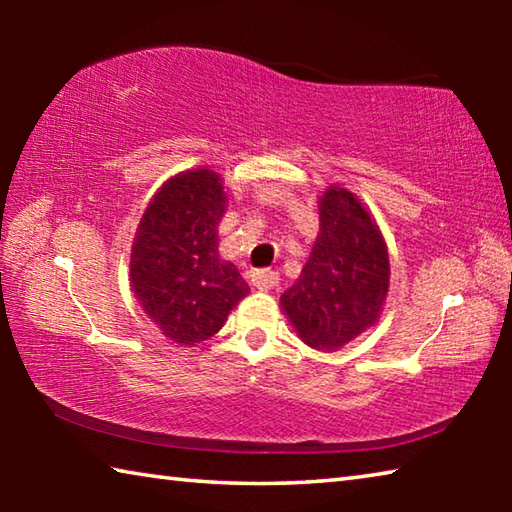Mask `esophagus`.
Listing matches in <instances>:
<instances>
[{
    "mask_svg": "<svg viewBox=\"0 0 512 512\" xmlns=\"http://www.w3.org/2000/svg\"><path fill=\"white\" fill-rule=\"evenodd\" d=\"M277 280H280V275H277V271H271V268H259V271H253V275H250V282L257 289H273Z\"/></svg>",
    "mask_w": 512,
    "mask_h": 512,
    "instance_id": "34e87169",
    "label": "esophagus"
}]
</instances>
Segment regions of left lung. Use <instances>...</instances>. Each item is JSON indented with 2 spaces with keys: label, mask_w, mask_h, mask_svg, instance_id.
Listing matches in <instances>:
<instances>
[{
  "label": "left lung",
  "mask_w": 512,
  "mask_h": 512,
  "mask_svg": "<svg viewBox=\"0 0 512 512\" xmlns=\"http://www.w3.org/2000/svg\"><path fill=\"white\" fill-rule=\"evenodd\" d=\"M318 205L316 244L280 302L302 341L334 352L377 323L391 264L384 237L357 196L329 187Z\"/></svg>",
  "instance_id": "left-lung-1"
}]
</instances>
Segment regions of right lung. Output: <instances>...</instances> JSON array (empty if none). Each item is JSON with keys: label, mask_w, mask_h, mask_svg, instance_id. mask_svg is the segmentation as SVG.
Wrapping results in <instances>:
<instances>
[{"label": "right lung", "mask_w": 512, "mask_h": 512, "mask_svg": "<svg viewBox=\"0 0 512 512\" xmlns=\"http://www.w3.org/2000/svg\"><path fill=\"white\" fill-rule=\"evenodd\" d=\"M223 212L221 178L185 171L160 187L135 232V298L169 341L187 348L219 332L248 293L237 266L219 257Z\"/></svg>", "instance_id": "right-lung-1"}]
</instances>
